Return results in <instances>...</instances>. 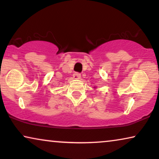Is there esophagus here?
<instances>
[{"mask_svg":"<svg viewBox=\"0 0 159 159\" xmlns=\"http://www.w3.org/2000/svg\"><path fill=\"white\" fill-rule=\"evenodd\" d=\"M73 77H74V79H76V80L80 79V78L81 77V75H80V74L78 73V72H75L73 75Z\"/></svg>","mask_w":159,"mask_h":159,"instance_id":"obj_1","label":"esophagus"}]
</instances>
